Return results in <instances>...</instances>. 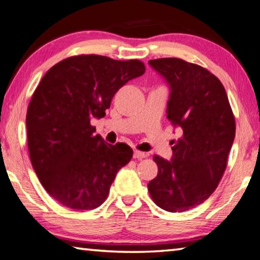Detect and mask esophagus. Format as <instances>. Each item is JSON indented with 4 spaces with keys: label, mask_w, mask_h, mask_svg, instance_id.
I'll return each instance as SVG.
<instances>
[{
    "label": "esophagus",
    "mask_w": 260,
    "mask_h": 260,
    "mask_svg": "<svg viewBox=\"0 0 260 260\" xmlns=\"http://www.w3.org/2000/svg\"><path fill=\"white\" fill-rule=\"evenodd\" d=\"M146 157H147L146 152L140 151V150H134V158H136V159H142V158H146Z\"/></svg>",
    "instance_id": "esophagus-1"
}]
</instances>
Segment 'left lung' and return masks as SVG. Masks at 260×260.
I'll list each match as a JSON object with an SVG mask.
<instances>
[{"instance_id":"obj_1","label":"left lung","mask_w":260,"mask_h":260,"mask_svg":"<svg viewBox=\"0 0 260 260\" xmlns=\"http://www.w3.org/2000/svg\"><path fill=\"white\" fill-rule=\"evenodd\" d=\"M149 64L170 83L167 118L182 135L172 147V160L153 157L158 174L148 190L160 209L182 212L218 187L235 138V117L222 83L209 70L180 58Z\"/></svg>"}]
</instances>
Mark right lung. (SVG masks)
I'll return each instance as SVG.
<instances>
[{
    "mask_svg": "<svg viewBox=\"0 0 260 260\" xmlns=\"http://www.w3.org/2000/svg\"><path fill=\"white\" fill-rule=\"evenodd\" d=\"M146 72L139 59L78 55L55 64L34 90L26 114L30 162L51 197L82 211L100 206L133 150L95 135L91 118H102L112 98Z\"/></svg>",
    "mask_w": 260,
    "mask_h": 260,
    "instance_id": "add662e5",
    "label": "right lung"
}]
</instances>
